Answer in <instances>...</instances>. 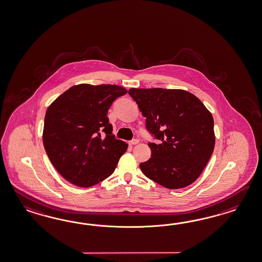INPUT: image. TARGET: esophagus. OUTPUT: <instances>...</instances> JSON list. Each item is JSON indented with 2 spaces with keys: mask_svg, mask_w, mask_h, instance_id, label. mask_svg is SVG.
I'll return each instance as SVG.
<instances>
[{
  "mask_svg": "<svg viewBox=\"0 0 262 262\" xmlns=\"http://www.w3.org/2000/svg\"><path fill=\"white\" fill-rule=\"evenodd\" d=\"M138 143H139L138 139H134V140H132L129 142V145H137Z\"/></svg>",
  "mask_w": 262,
  "mask_h": 262,
  "instance_id": "obj_1",
  "label": "esophagus"
}]
</instances>
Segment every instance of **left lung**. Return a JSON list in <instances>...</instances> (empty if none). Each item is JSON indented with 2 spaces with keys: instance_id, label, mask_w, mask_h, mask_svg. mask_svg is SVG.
Segmentation results:
<instances>
[{
  "instance_id": "obj_1",
  "label": "left lung",
  "mask_w": 262,
  "mask_h": 262,
  "mask_svg": "<svg viewBox=\"0 0 262 262\" xmlns=\"http://www.w3.org/2000/svg\"><path fill=\"white\" fill-rule=\"evenodd\" d=\"M146 117L147 132L159 140L148 143L151 157L141 163L147 178L169 189L195 182L215 147L214 120L197 96L184 90H128Z\"/></svg>"
}]
</instances>
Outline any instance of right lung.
<instances>
[{
    "mask_svg": "<svg viewBox=\"0 0 262 262\" xmlns=\"http://www.w3.org/2000/svg\"><path fill=\"white\" fill-rule=\"evenodd\" d=\"M127 92L117 85L78 84L47 108L42 134L45 151L71 184L89 187L115 171L128 144L115 138L107 114L115 99Z\"/></svg>",
    "mask_w": 262,
    "mask_h": 262,
    "instance_id": "obj_1",
    "label": "right lung"
}]
</instances>
